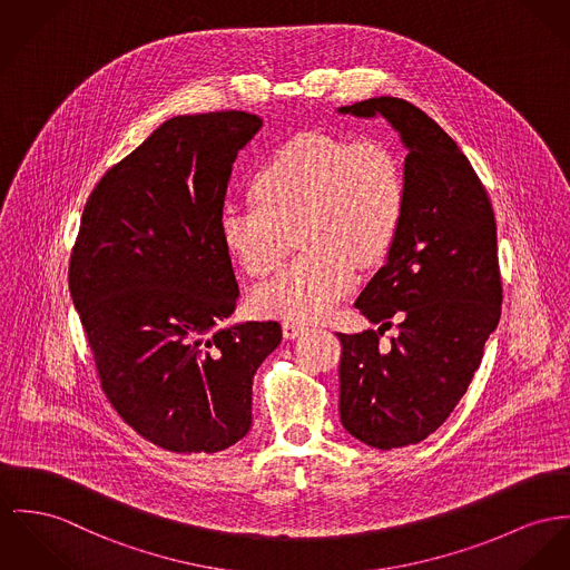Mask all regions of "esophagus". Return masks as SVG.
<instances>
[{
  "label": "esophagus",
  "instance_id": "1",
  "mask_svg": "<svg viewBox=\"0 0 570 570\" xmlns=\"http://www.w3.org/2000/svg\"><path fill=\"white\" fill-rule=\"evenodd\" d=\"M304 332H306V327L299 325V323H293V321H286V323L282 325V334H284L286 341H293V338L302 336Z\"/></svg>",
  "mask_w": 570,
  "mask_h": 570
}]
</instances>
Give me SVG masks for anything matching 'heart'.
<instances>
[{"mask_svg":"<svg viewBox=\"0 0 570 570\" xmlns=\"http://www.w3.org/2000/svg\"><path fill=\"white\" fill-rule=\"evenodd\" d=\"M252 193L254 204L220 210V243L252 277H263L299 232L306 252L252 295L261 316L293 323L327 316L350 295L357 264L380 263L391 249L405 204L401 163L386 142L321 131L286 140Z\"/></svg>","mask_w":570,"mask_h":570,"instance_id":"heart-1","label":"heart"}]
</instances>
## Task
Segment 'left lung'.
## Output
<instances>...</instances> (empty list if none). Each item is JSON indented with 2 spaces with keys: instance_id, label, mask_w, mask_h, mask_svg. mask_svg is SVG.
Here are the masks:
<instances>
[{
  "instance_id": "1",
  "label": "left lung",
  "mask_w": 570,
  "mask_h": 570,
  "mask_svg": "<svg viewBox=\"0 0 570 570\" xmlns=\"http://www.w3.org/2000/svg\"><path fill=\"white\" fill-rule=\"evenodd\" d=\"M338 112L384 117L407 149L396 236L355 302L382 327L338 334L343 428L389 451L434 434L482 364L503 299L497 223L469 158L421 108L373 97ZM391 317L400 318V336L386 351L379 336Z\"/></svg>"
}]
</instances>
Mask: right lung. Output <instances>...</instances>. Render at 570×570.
Masks as SVG:
<instances>
[{
  "mask_svg": "<svg viewBox=\"0 0 570 570\" xmlns=\"http://www.w3.org/2000/svg\"><path fill=\"white\" fill-rule=\"evenodd\" d=\"M263 128L240 110L165 121L99 179L69 291L101 389L142 439L217 453L252 428V386L277 321L219 327L238 284L219 236L232 165Z\"/></svg>",
  "mask_w": 570,
  "mask_h": 570,
  "instance_id": "obj_1",
  "label": "right lung"
}]
</instances>
